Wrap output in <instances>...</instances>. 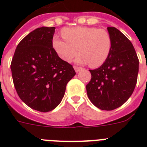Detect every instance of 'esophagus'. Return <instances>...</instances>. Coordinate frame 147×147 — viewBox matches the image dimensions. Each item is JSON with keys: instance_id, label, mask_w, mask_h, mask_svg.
<instances>
[{"instance_id": "esophagus-1", "label": "esophagus", "mask_w": 147, "mask_h": 147, "mask_svg": "<svg viewBox=\"0 0 147 147\" xmlns=\"http://www.w3.org/2000/svg\"><path fill=\"white\" fill-rule=\"evenodd\" d=\"M74 69H75V70H76V72H78V71H80V70H82V68H81V67H78V66H74Z\"/></svg>"}]
</instances>
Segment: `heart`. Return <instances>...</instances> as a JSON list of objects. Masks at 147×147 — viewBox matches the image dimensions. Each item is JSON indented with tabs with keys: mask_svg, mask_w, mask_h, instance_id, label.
Instances as JSON below:
<instances>
[{
	"mask_svg": "<svg viewBox=\"0 0 147 147\" xmlns=\"http://www.w3.org/2000/svg\"><path fill=\"white\" fill-rule=\"evenodd\" d=\"M65 40L54 37L53 47L62 60L70 62L77 54V62L99 67L105 62L112 48L111 35L106 30L78 26L62 30Z\"/></svg>",
	"mask_w": 147,
	"mask_h": 147,
	"instance_id": "1",
	"label": "heart"
}]
</instances>
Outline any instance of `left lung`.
<instances>
[{"label":"left lung","mask_w":147,"mask_h":147,"mask_svg":"<svg viewBox=\"0 0 147 147\" xmlns=\"http://www.w3.org/2000/svg\"><path fill=\"white\" fill-rule=\"evenodd\" d=\"M112 48L104 64L90 70L92 78L86 85L88 97L100 110L121 107L134 92L139 71V59L130 40L115 27L108 26Z\"/></svg>","instance_id":"left-lung-1"}]
</instances>
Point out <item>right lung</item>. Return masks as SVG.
<instances>
[{
	"label": "right lung",
	"mask_w": 147,
	"mask_h": 147,
	"mask_svg": "<svg viewBox=\"0 0 147 147\" xmlns=\"http://www.w3.org/2000/svg\"><path fill=\"white\" fill-rule=\"evenodd\" d=\"M55 27H40L17 45L10 69L20 98L32 109L48 112L64 96L67 83L76 71L59 57L53 47Z\"/></svg>",
	"instance_id": "add662e5"
}]
</instances>
